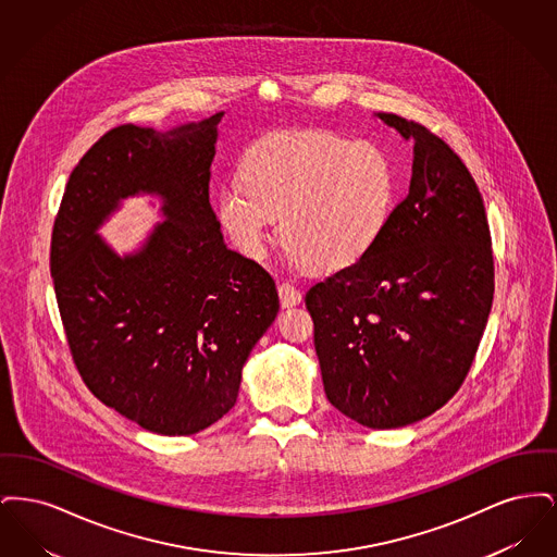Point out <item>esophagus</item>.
<instances>
[{"instance_id": "obj_1", "label": "esophagus", "mask_w": 557, "mask_h": 557, "mask_svg": "<svg viewBox=\"0 0 557 557\" xmlns=\"http://www.w3.org/2000/svg\"><path fill=\"white\" fill-rule=\"evenodd\" d=\"M277 292H280V302H282L284 309L296 307V305H300V300H302V292L298 290L290 282L280 284Z\"/></svg>"}]
</instances>
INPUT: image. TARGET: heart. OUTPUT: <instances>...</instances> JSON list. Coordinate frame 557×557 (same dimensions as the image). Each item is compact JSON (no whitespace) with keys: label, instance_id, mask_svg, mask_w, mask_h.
Returning a JSON list of instances; mask_svg holds the SVG:
<instances>
[{"label":"heart","instance_id":"b5f03b06","mask_svg":"<svg viewBox=\"0 0 557 557\" xmlns=\"http://www.w3.org/2000/svg\"><path fill=\"white\" fill-rule=\"evenodd\" d=\"M239 184L214 198L219 227L250 259L265 255L273 219L292 259L313 273L359 263L382 238L397 196L388 154L323 129L269 133L246 148Z\"/></svg>","mask_w":557,"mask_h":557}]
</instances>
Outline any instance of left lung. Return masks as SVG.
<instances>
[{
  "label": "left lung",
  "mask_w": 557,
  "mask_h": 557,
  "mask_svg": "<svg viewBox=\"0 0 557 557\" xmlns=\"http://www.w3.org/2000/svg\"><path fill=\"white\" fill-rule=\"evenodd\" d=\"M413 144L407 198L359 263L307 292L327 400L373 430L420 422L461 386L484 334L493 250L476 182L422 125L375 114Z\"/></svg>",
  "instance_id": "1"
}]
</instances>
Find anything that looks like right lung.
<instances>
[{"instance_id":"obj_1","label":"right lung","mask_w":557,"mask_h":557,"mask_svg":"<svg viewBox=\"0 0 557 557\" xmlns=\"http://www.w3.org/2000/svg\"><path fill=\"white\" fill-rule=\"evenodd\" d=\"M221 119L102 135L53 223V290L83 382L164 436L196 434L236 405L242 368L280 309L273 277L227 248L209 202ZM133 195L159 197L163 221L119 256L99 227Z\"/></svg>"}]
</instances>
